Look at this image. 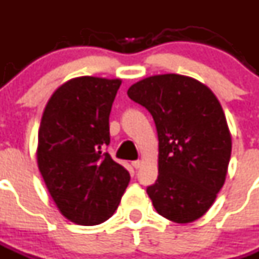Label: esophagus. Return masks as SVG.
I'll use <instances>...</instances> for the list:
<instances>
[{
  "label": "esophagus",
  "instance_id": "1",
  "mask_svg": "<svg viewBox=\"0 0 259 259\" xmlns=\"http://www.w3.org/2000/svg\"><path fill=\"white\" fill-rule=\"evenodd\" d=\"M132 164H133V167L136 168V170H138L141 166H142V160H134V162H132Z\"/></svg>",
  "mask_w": 259,
  "mask_h": 259
}]
</instances>
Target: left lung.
Listing matches in <instances>:
<instances>
[{
	"label": "left lung",
	"instance_id": "1",
	"mask_svg": "<svg viewBox=\"0 0 259 259\" xmlns=\"http://www.w3.org/2000/svg\"><path fill=\"white\" fill-rule=\"evenodd\" d=\"M156 126L158 179L147 195L159 214L178 224L203 216L224 186L232 153L227 118L213 92L188 76H150L127 89Z\"/></svg>",
	"mask_w": 259,
	"mask_h": 259
}]
</instances>
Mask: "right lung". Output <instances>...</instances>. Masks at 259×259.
<instances>
[{"instance_id":"right-lung-1","label":"right lung","mask_w":259,"mask_h":259,"mask_svg":"<svg viewBox=\"0 0 259 259\" xmlns=\"http://www.w3.org/2000/svg\"><path fill=\"white\" fill-rule=\"evenodd\" d=\"M119 85V79H71L56 89L43 112L39 171L63 216L79 225L108 220L130 182L125 167L104 151Z\"/></svg>"}]
</instances>
